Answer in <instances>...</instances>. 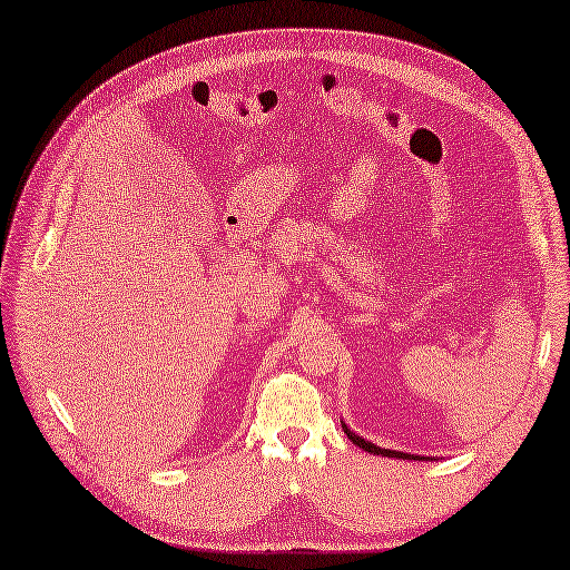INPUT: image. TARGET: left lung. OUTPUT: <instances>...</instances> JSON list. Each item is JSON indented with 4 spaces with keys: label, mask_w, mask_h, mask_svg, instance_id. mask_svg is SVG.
<instances>
[{
    "label": "left lung",
    "mask_w": 570,
    "mask_h": 570,
    "mask_svg": "<svg viewBox=\"0 0 570 570\" xmlns=\"http://www.w3.org/2000/svg\"><path fill=\"white\" fill-rule=\"evenodd\" d=\"M343 432L348 434V440L356 444V446H361V450H366V452H371V454H381V456H396V460H416L414 454H406V452H396V450H381V446H376V444H371V442H366V440H361L358 434H353L351 429L343 424Z\"/></svg>",
    "instance_id": "obj_1"
}]
</instances>
